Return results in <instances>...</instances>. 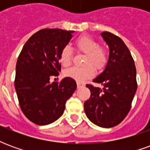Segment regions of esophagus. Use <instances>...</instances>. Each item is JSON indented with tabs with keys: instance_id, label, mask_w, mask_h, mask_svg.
Listing matches in <instances>:
<instances>
[{
	"instance_id": "1",
	"label": "esophagus",
	"mask_w": 150,
	"mask_h": 150,
	"mask_svg": "<svg viewBox=\"0 0 150 150\" xmlns=\"http://www.w3.org/2000/svg\"><path fill=\"white\" fill-rule=\"evenodd\" d=\"M82 87H83V85L81 84V83H77V88H80Z\"/></svg>"
}]
</instances>
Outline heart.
Listing matches in <instances>:
<instances>
[{
  "label": "heart",
  "mask_w": 150,
  "mask_h": 150,
  "mask_svg": "<svg viewBox=\"0 0 150 150\" xmlns=\"http://www.w3.org/2000/svg\"><path fill=\"white\" fill-rule=\"evenodd\" d=\"M75 46L79 51L86 54L83 67H73L66 70L64 75L77 82H83L92 78L95 75V70L102 71L108 62L107 53L100 43L93 38L83 35L79 38L75 42ZM73 58L71 48L69 46H64L59 53V61L63 67L71 65ZM94 67L93 68V67Z\"/></svg>",
  "instance_id": "heart-1"
}]
</instances>
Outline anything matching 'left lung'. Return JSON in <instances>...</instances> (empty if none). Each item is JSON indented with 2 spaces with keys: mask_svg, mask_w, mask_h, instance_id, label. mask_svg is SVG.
<instances>
[{
  "mask_svg": "<svg viewBox=\"0 0 150 150\" xmlns=\"http://www.w3.org/2000/svg\"><path fill=\"white\" fill-rule=\"evenodd\" d=\"M101 36L109 47L106 67L93 79L103 88L87 84L91 96L84 102V111L91 122L102 128L119 125L128 115L137 83V71L129 48L122 39L104 31Z\"/></svg>",
  "mask_w": 150,
  "mask_h": 150,
  "instance_id": "obj_1",
  "label": "left lung"
}]
</instances>
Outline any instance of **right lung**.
<instances>
[{"label":"right lung","mask_w":150,"mask_h":150,"mask_svg":"<svg viewBox=\"0 0 150 150\" xmlns=\"http://www.w3.org/2000/svg\"><path fill=\"white\" fill-rule=\"evenodd\" d=\"M74 31L43 29L33 34L21 50L16 65L14 86L22 112L30 121L46 125L63 114L67 100L77 88L66 77L50 83L61 71L59 53Z\"/></svg>","instance_id":"1"}]
</instances>
